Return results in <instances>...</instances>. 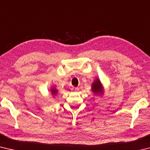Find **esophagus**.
Returning <instances> with one entry per match:
<instances>
[{"label": "esophagus", "instance_id": "1", "mask_svg": "<svg viewBox=\"0 0 150 150\" xmlns=\"http://www.w3.org/2000/svg\"><path fill=\"white\" fill-rule=\"evenodd\" d=\"M71 91H73V92H76V91H79V88H75V87H73V88H71Z\"/></svg>", "mask_w": 150, "mask_h": 150}]
</instances>
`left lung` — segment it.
I'll return each mask as SVG.
<instances>
[{"mask_svg": "<svg viewBox=\"0 0 150 150\" xmlns=\"http://www.w3.org/2000/svg\"><path fill=\"white\" fill-rule=\"evenodd\" d=\"M91 91L96 95H103L104 87L98 78H96L92 83V85H91Z\"/></svg>", "mask_w": 150, "mask_h": 150, "instance_id": "obj_1", "label": "left lung"}]
</instances>
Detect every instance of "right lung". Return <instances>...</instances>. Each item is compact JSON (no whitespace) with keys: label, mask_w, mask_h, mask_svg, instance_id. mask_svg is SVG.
<instances>
[{"label":"right lung","mask_w":150,"mask_h":150,"mask_svg":"<svg viewBox=\"0 0 150 150\" xmlns=\"http://www.w3.org/2000/svg\"><path fill=\"white\" fill-rule=\"evenodd\" d=\"M50 91H51V93H52V95L53 96H54L56 95L57 92H58L57 89V88H55V87H53L51 88Z\"/></svg>","instance_id":"right-lung-1"}]
</instances>
